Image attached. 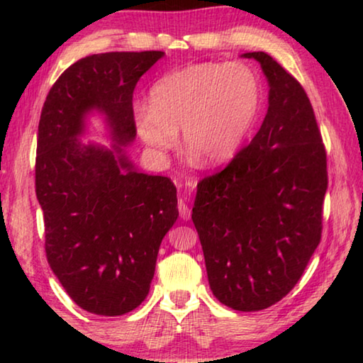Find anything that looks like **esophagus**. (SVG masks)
Listing matches in <instances>:
<instances>
[{
  "mask_svg": "<svg viewBox=\"0 0 363 363\" xmlns=\"http://www.w3.org/2000/svg\"><path fill=\"white\" fill-rule=\"evenodd\" d=\"M177 210H179V214H181V218H182L184 220H187V219L190 218V208L187 206V203H186V200H182V199H179V201H177Z\"/></svg>",
  "mask_w": 363,
  "mask_h": 363,
  "instance_id": "obj_1",
  "label": "esophagus"
}]
</instances>
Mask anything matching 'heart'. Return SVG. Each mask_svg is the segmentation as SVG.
Segmentation results:
<instances>
[{
    "label": "heart",
    "instance_id": "obj_1",
    "mask_svg": "<svg viewBox=\"0 0 363 363\" xmlns=\"http://www.w3.org/2000/svg\"><path fill=\"white\" fill-rule=\"evenodd\" d=\"M262 89L253 69L240 62H205L171 72L150 89V106L134 110L140 139L163 153L184 143L210 164L230 160L261 112Z\"/></svg>",
    "mask_w": 363,
    "mask_h": 363
}]
</instances>
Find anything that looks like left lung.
Listing matches in <instances>:
<instances>
[{"label":"left lung","instance_id":"obj_1","mask_svg":"<svg viewBox=\"0 0 363 363\" xmlns=\"http://www.w3.org/2000/svg\"><path fill=\"white\" fill-rule=\"evenodd\" d=\"M243 56L267 77V115L223 171L196 184L192 220L213 294L253 312L293 290L320 243L328 173L303 86L267 52Z\"/></svg>","mask_w":363,"mask_h":363}]
</instances>
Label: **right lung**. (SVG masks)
I'll return each instance as SVG.
<instances>
[{
    "label": "right lung",
    "instance_id": "1",
    "mask_svg": "<svg viewBox=\"0 0 363 363\" xmlns=\"http://www.w3.org/2000/svg\"><path fill=\"white\" fill-rule=\"evenodd\" d=\"M160 57L162 51L79 59L52 84L41 110L35 190L46 257L67 294L96 315H123L143 303L160 243L179 211L169 177L138 173L123 153L83 145L77 136L84 115L99 108L113 139L131 143L134 88Z\"/></svg>",
    "mask_w": 363,
    "mask_h": 363
}]
</instances>
